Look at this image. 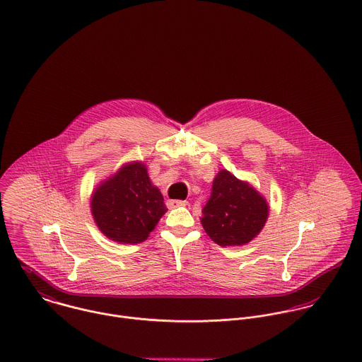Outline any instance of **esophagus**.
I'll use <instances>...</instances> for the list:
<instances>
[{"instance_id": "esophagus-1", "label": "esophagus", "mask_w": 362, "mask_h": 362, "mask_svg": "<svg viewBox=\"0 0 362 362\" xmlns=\"http://www.w3.org/2000/svg\"><path fill=\"white\" fill-rule=\"evenodd\" d=\"M189 203L186 202V200H168V203H166V206H168V209H176V207H185V206H187Z\"/></svg>"}]
</instances>
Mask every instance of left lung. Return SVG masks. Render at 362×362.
<instances>
[{"instance_id": "1", "label": "left lung", "mask_w": 362, "mask_h": 362, "mask_svg": "<svg viewBox=\"0 0 362 362\" xmlns=\"http://www.w3.org/2000/svg\"><path fill=\"white\" fill-rule=\"evenodd\" d=\"M269 217L266 199L247 182L219 170L202 223L219 246H242L256 238Z\"/></svg>"}]
</instances>
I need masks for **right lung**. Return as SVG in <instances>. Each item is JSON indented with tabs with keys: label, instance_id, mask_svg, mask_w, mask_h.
Listing matches in <instances>:
<instances>
[{
	"label": "right lung",
	"instance_id": "obj_1",
	"mask_svg": "<svg viewBox=\"0 0 362 362\" xmlns=\"http://www.w3.org/2000/svg\"><path fill=\"white\" fill-rule=\"evenodd\" d=\"M90 211L109 239L133 245L144 242L168 209L159 189L151 183L144 163L132 162L96 187Z\"/></svg>",
	"mask_w": 362,
	"mask_h": 362
}]
</instances>
